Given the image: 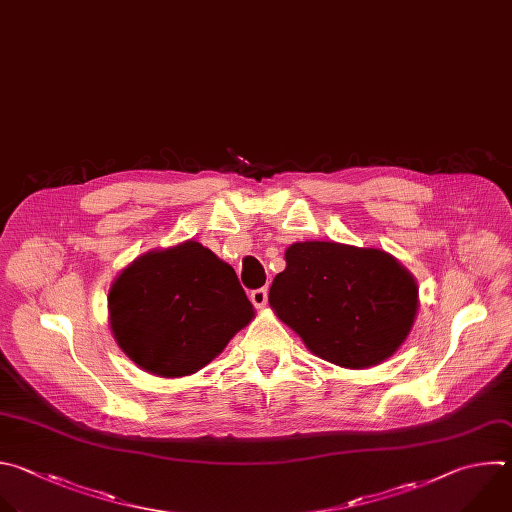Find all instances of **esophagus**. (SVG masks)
<instances>
[{"label": "esophagus", "mask_w": 512, "mask_h": 512, "mask_svg": "<svg viewBox=\"0 0 512 512\" xmlns=\"http://www.w3.org/2000/svg\"><path fill=\"white\" fill-rule=\"evenodd\" d=\"M250 300L256 306V309H264L266 302H268V290L266 288H256L250 292Z\"/></svg>", "instance_id": "obj_1"}]
</instances>
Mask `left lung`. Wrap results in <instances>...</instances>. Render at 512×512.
Masks as SVG:
<instances>
[{
  "mask_svg": "<svg viewBox=\"0 0 512 512\" xmlns=\"http://www.w3.org/2000/svg\"><path fill=\"white\" fill-rule=\"evenodd\" d=\"M268 302L317 357L349 369L379 365L410 335L418 282L391 254L339 242H296Z\"/></svg>",
  "mask_w": 512,
  "mask_h": 512,
  "instance_id": "8db88e82",
  "label": "left lung"
}]
</instances>
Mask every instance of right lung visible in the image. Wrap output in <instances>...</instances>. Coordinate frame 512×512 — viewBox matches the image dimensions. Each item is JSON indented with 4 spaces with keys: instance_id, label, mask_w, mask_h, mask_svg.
Segmentation results:
<instances>
[{
    "instance_id": "obj_1",
    "label": "right lung",
    "mask_w": 512,
    "mask_h": 512,
    "mask_svg": "<svg viewBox=\"0 0 512 512\" xmlns=\"http://www.w3.org/2000/svg\"><path fill=\"white\" fill-rule=\"evenodd\" d=\"M115 341L141 369L183 377L206 367L254 319L230 264L199 242L151 250L109 290Z\"/></svg>"
}]
</instances>
